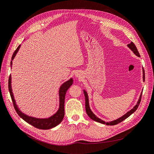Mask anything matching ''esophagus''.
<instances>
[{
    "instance_id": "esophagus-1",
    "label": "esophagus",
    "mask_w": 154,
    "mask_h": 154,
    "mask_svg": "<svg viewBox=\"0 0 154 154\" xmlns=\"http://www.w3.org/2000/svg\"><path fill=\"white\" fill-rule=\"evenodd\" d=\"M77 77H78V75H77Z\"/></svg>"
}]
</instances>
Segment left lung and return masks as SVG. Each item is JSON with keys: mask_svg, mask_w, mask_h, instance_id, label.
<instances>
[{"mask_svg": "<svg viewBox=\"0 0 154 154\" xmlns=\"http://www.w3.org/2000/svg\"><path fill=\"white\" fill-rule=\"evenodd\" d=\"M129 48H130V49H131L133 52L134 53V54H135L137 56L139 57H140V54H139V53L138 52V50L137 49V47L135 46V45L134 44V43L133 42H131V43H129V44L128 45ZM145 80V73H144V70L143 69V81H144ZM84 94H85V108H86V113H87L88 116L91 118L92 120L96 121V122H100V123L101 124H106V125H116L120 123L121 122L124 121L125 119H126V118H128L130 115H132V114L135 112L136 110L137 109L138 107H139V105L140 103V100H141V97H142V94H143V92H141V94L140 96V97L139 99V101H138L137 105L134 107L131 110H130L129 111H128L127 113L125 114V115H124V116H122V117H120V118H118V119H116L115 120H113L112 122H105V121L101 120L100 118H97L94 114L92 112V111H91V109H90V107H89V101H88V94H87V92H86L85 90H84Z\"/></svg>", "mask_w": 154, "mask_h": 154, "instance_id": "left-lung-1", "label": "left lung"}]
</instances>
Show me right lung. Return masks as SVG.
<instances>
[{"instance_id": "right-lung-1", "label": "right lung", "mask_w": 154, "mask_h": 154, "mask_svg": "<svg viewBox=\"0 0 154 154\" xmlns=\"http://www.w3.org/2000/svg\"><path fill=\"white\" fill-rule=\"evenodd\" d=\"M20 47H21V45H19L12 55V57H11V61L10 62L11 66L12 65V60H14L15 55H16L17 53L18 52ZM11 77L10 75L8 79V89H9V92L10 94L11 100H12V102H13L14 109L15 111H16L17 113L18 114V115L20 116L22 119H23L25 122H26L27 123H29V124L32 125V126H34V127L38 129H51L53 128L56 127L57 125H58L62 121L63 118H64V116L65 96H66L67 90H68V88L73 84L72 78L70 79L69 81L65 82L64 83H63L60 86V90H59V98H60V100H60L59 109L58 110V111L55 113L54 115H53V116H51L48 118H36L32 116H29L25 115L24 113H23L18 108L16 103H15V101L14 94L12 92V89H11Z\"/></svg>"}]
</instances>
